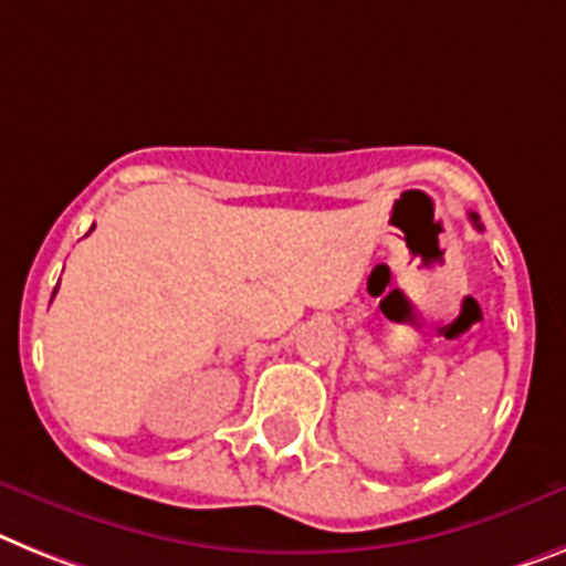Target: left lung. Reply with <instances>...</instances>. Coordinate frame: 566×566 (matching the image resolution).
<instances>
[{"label": "left lung", "instance_id": "left-lung-1", "mask_svg": "<svg viewBox=\"0 0 566 566\" xmlns=\"http://www.w3.org/2000/svg\"><path fill=\"white\" fill-rule=\"evenodd\" d=\"M469 218H472V224H474V227H478V230H483V227H481V218L474 216V212H472V216H469Z\"/></svg>", "mask_w": 566, "mask_h": 566}]
</instances>
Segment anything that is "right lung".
Returning <instances> with one entry per match:
<instances>
[{
  "label": "right lung",
  "mask_w": 566,
  "mask_h": 566,
  "mask_svg": "<svg viewBox=\"0 0 566 566\" xmlns=\"http://www.w3.org/2000/svg\"><path fill=\"white\" fill-rule=\"evenodd\" d=\"M92 230H94V227H92ZM56 287H60V284H56ZM56 293V291H54ZM51 298H54V296H51Z\"/></svg>",
  "instance_id": "add662e5"
}]
</instances>
